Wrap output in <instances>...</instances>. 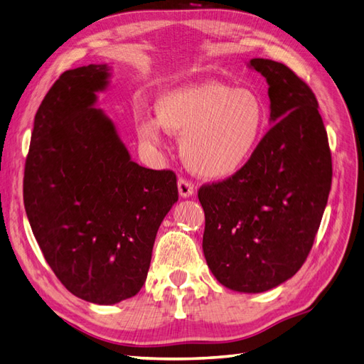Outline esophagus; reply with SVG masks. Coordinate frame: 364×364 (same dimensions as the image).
Listing matches in <instances>:
<instances>
[{
  "label": "esophagus",
  "mask_w": 364,
  "mask_h": 364,
  "mask_svg": "<svg viewBox=\"0 0 364 364\" xmlns=\"http://www.w3.org/2000/svg\"><path fill=\"white\" fill-rule=\"evenodd\" d=\"M178 193H180V197H183V198H191L192 195L195 193L193 184L189 180L180 178L178 180Z\"/></svg>",
  "instance_id": "34e87169"
}]
</instances>
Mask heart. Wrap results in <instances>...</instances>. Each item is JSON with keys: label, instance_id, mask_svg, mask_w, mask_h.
Returning <instances> with one entry per match:
<instances>
[{"label": "heart", "instance_id": "b5f03b06", "mask_svg": "<svg viewBox=\"0 0 364 364\" xmlns=\"http://www.w3.org/2000/svg\"><path fill=\"white\" fill-rule=\"evenodd\" d=\"M156 118H135L138 138L160 146L163 127L183 134L181 151L193 172L213 180L229 178L252 160L267 126L264 100L250 89L225 82L175 87L155 102Z\"/></svg>", "mask_w": 364, "mask_h": 364}]
</instances>
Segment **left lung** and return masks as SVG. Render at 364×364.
I'll return each instance as SVG.
<instances>
[{"mask_svg":"<svg viewBox=\"0 0 364 364\" xmlns=\"http://www.w3.org/2000/svg\"><path fill=\"white\" fill-rule=\"evenodd\" d=\"M269 86L271 130L243 169L203 186V252L230 291L266 292L311 252L332 183L328 134L309 86L282 63L252 58Z\"/></svg>","mask_w":364,"mask_h":364,"instance_id":"1","label":"left lung"}]
</instances>
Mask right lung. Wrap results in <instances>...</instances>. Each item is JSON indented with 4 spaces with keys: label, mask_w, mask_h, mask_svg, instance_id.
<instances>
[{
    "label": "right lung",
    "mask_w": 364,
    "mask_h": 364,
    "mask_svg": "<svg viewBox=\"0 0 364 364\" xmlns=\"http://www.w3.org/2000/svg\"><path fill=\"white\" fill-rule=\"evenodd\" d=\"M109 64L66 70L36 112L24 208L46 262L75 296L115 304L143 287L161 221L178 201L172 171L132 161L95 105Z\"/></svg>",
    "instance_id": "obj_1"
}]
</instances>
